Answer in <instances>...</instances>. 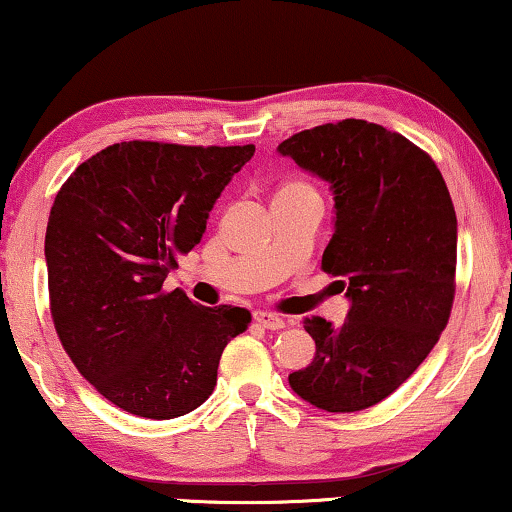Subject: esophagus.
<instances>
[{
	"instance_id": "esophagus-1",
	"label": "esophagus",
	"mask_w": 512,
	"mask_h": 512,
	"mask_svg": "<svg viewBox=\"0 0 512 512\" xmlns=\"http://www.w3.org/2000/svg\"><path fill=\"white\" fill-rule=\"evenodd\" d=\"M254 321L258 326L270 328V331H279V328H284V319L277 317V314H272V312H256Z\"/></svg>"
}]
</instances>
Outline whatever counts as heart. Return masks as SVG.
Returning a JSON list of instances; mask_svg holds the SVG:
<instances>
[{"label": "heart", "instance_id": "heart-1", "mask_svg": "<svg viewBox=\"0 0 512 512\" xmlns=\"http://www.w3.org/2000/svg\"><path fill=\"white\" fill-rule=\"evenodd\" d=\"M293 191H314L310 184H305V181H286V184L279 186L277 195H284V193H293Z\"/></svg>", "mask_w": 512, "mask_h": 512}]
</instances>
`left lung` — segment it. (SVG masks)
I'll return each mask as SVG.
<instances>
[{"label":"left lung","mask_w":512,"mask_h":512,"mask_svg":"<svg viewBox=\"0 0 512 512\" xmlns=\"http://www.w3.org/2000/svg\"><path fill=\"white\" fill-rule=\"evenodd\" d=\"M335 195L321 270L352 300L347 321L305 319L317 354L291 389L326 412L380 403L415 373L450 321L457 214L429 153L361 118L317 125L279 144Z\"/></svg>","instance_id":"8db88e82"}]
</instances>
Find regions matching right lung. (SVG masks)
I'll use <instances>...</instances> for the list:
<instances>
[{"label": "right lung", "mask_w": 512, "mask_h": 512, "mask_svg": "<svg viewBox=\"0 0 512 512\" xmlns=\"http://www.w3.org/2000/svg\"><path fill=\"white\" fill-rule=\"evenodd\" d=\"M254 151L132 139L90 156L55 195L46 228L55 333L76 370L130 415L172 419L205 403L223 349L251 324L244 307H202L163 282Z\"/></svg>", "instance_id": "1"}]
</instances>
